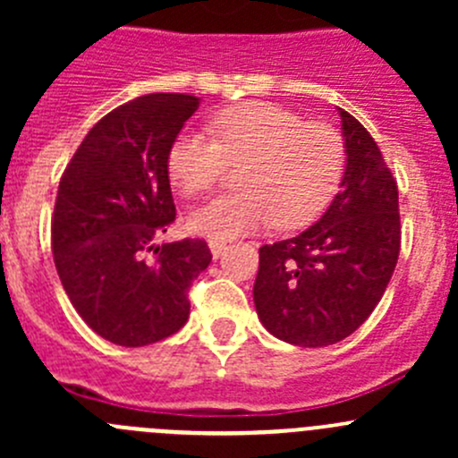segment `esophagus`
Listing matches in <instances>:
<instances>
[{
  "label": "esophagus",
  "mask_w": 458,
  "mask_h": 458,
  "mask_svg": "<svg viewBox=\"0 0 458 458\" xmlns=\"http://www.w3.org/2000/svg\"><path fill=\"white\" fill-rule=\"evenodd\" d=\"M208 246H210V252H212V257H219L221 252H224V248H225V243L224 242H215V239H210V243H208Z\"/></svg>",
  "instance_id": "1"
}]
</instances>
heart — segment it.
Wrapping results in <instances>:
<instances>
[{
	"label": "heart",
	"instance_id": "heart-1",
	"mask_svg": "<svg viewBox=\"0 0 458 458\" xmlns=\"http://www.w3.org/2000/svg\"><path fill=\"white\" fill-rule=\"evenodd\" d=\"M209 137L179 132L168 148V177L182 195L212 191L228 164L237 165L230 195L215 197L188 219L192 233L215 242L255 233L275 221L297 228L330 201L345 168V141L336 128L306 122L276 104H243L216 113Z\"/></svg>",
	"mask_w": 458,
	"mask_h": 458
}]
</instances>
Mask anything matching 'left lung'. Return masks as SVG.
<instances>
[{"label":"left lung","instance_id":"8db88e82","mask_svg":"<svg viewBox=\"0 0 458 458\" xmlns=\"http://www.w3.org/2000/svg\"><path fill=\"white\" fill-rule=\"evenodd\" d=\"M339 195L297 237L259 248L255 308L270 335L323 348L352 335L381 301L401 250L399 188L377 141L350 113Z\"/></svg>","mask_w":458,"mask_h":458}]
</instances>
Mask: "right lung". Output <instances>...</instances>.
Instances as JSON below:
<instances>
[{
    "mask_svg": "<svg viewBox=\"0 0 458 458\" xmlns=\"http://www.w3.org/2000/svg\"><path fill=\"white\" fill-rule=\"evenodd\" d=\"M197 108L192 95L152 92L110 110L59 182L55 267L80 317L110 344L140 348L183 327L188 290L212 259L203 239L155 243L177 215L168 148Z\"/></svg>",
    "mask_w": 458,
    "mask_h": 458,
    "instance_id": "add662e5",
    "label": "right lung"
}]
</instances>
